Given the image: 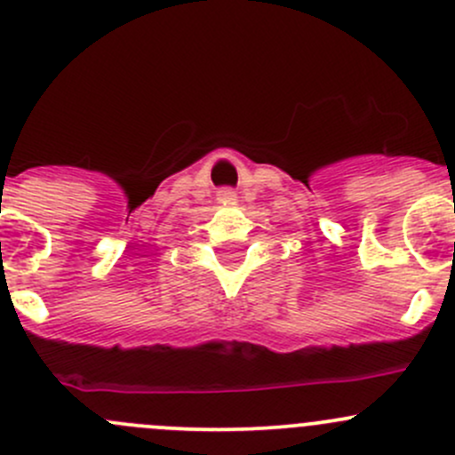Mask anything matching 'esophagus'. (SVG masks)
<instances>
[{"mask_svg": "<svg viewBox=\"0 0 455 455\" xmlns=\"http://www.w3.org/2000/svg\"><path fill=\"white\" fill-rule=\"evenodd\" d=\"M218 200L222 202V204H235L237 196H235V191H233V189H224V191H220Z\"/></svg>", "mask_w": 455, "mask_h": 455, "instance_id": "esophagus-1", "label": "esophagus"}]
</instances>
